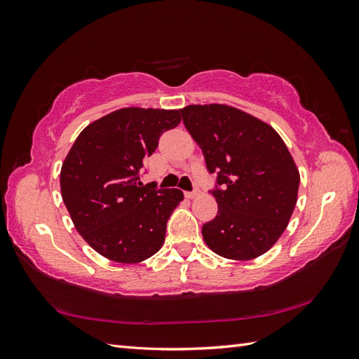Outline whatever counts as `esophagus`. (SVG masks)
Instances as JSON below:
<instances>
[{
	"mask_svg": "<svg viewBox=\"0 0 359 359\" xmlns=\"http://www.w3.org/2000/svg\"><path fill=\"white\" fill-rule=\"evenodd\" d=\"M184 194H186V198H189V199H193L194 196H198V194H199V190H193V191H186V193H184Z\"/></svg>",
	"mask_w": 359,
	"mask_h": 359,
	"instance_id": "obj_1",
	"label": "esophagus"
}]
</instances>
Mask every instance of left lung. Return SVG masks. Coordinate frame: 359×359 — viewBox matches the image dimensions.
Returning <instances> with one entry per match:
<instances>
[{"mask_svg":"<svg viewBox=\"0 0 359 359\" xmlns=\"http://www.w3.org/2000/svg\"><path fill=\"white\" fill-rule=\"evenodd\" d=\"M182 123L217 177L219 212L202 226L203 240L227 259H255L285 232L298 196L299 172L276 130L226 104H190Z\"/></svg>","mask_w":359,"mask_h":359,"instance_id":"left-lung-1","label":"left lung"}]
</instances>
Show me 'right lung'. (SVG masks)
Segmentation results:
<instances>
[{"label": "right lung", "instance_id": "add662e5", "mask_svg": "<svg viewBox=\"0 0 359 359\" xmlns=\"http://www.w3.org/2000/svg\"><path fill=\"white\" fill-rule=\"evenodd\" d=\"M180 121L178 111L126 107L97 119L74 140L61 168V194L76 231L97 253L136 264L161 248L184 194L142 184L140 177L160 136Z\"/></svg>", "mask_w": 359, "mask_h": 359}]
</instances>
